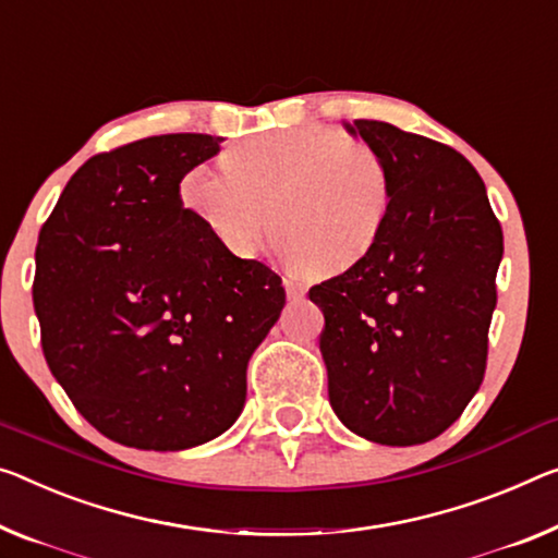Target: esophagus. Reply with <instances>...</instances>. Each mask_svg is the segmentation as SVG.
I'll return each instance as SVG.
<instances>
[{"label":"esophagus","mask_w":558,"mask_h":558,"mask_svg":"<svg viewBox=\"0 0 558 558\" xmlns=\"http://www.w3.org/2000/svg\"><path fill=\"white\" fill-rule=\"evenodd\" d=\"M284 289H287V296L289 299H299L304 294V287L299 284V281H294L291 277H284Z\"/></svg>","instance_id":"34e87169"}]
</instances>
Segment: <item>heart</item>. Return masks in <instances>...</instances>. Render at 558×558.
I'll use <instances>...</instances> for the list:
<instances>
[{
  "instance_id": "heart-1",
  "label": "heart",
  "mask_w": 558,
  "mask_h": 558,
  "mask_svg": "<svg viewBox=\"0 0 558 558\" xmlns=\"http://www.w3.org/2000/svg\"><path fill=\"white\" fill-rule=\"evenodd\" d=\"M182 199L231 254H256L271 211V234L296 269L337 271L381 236L393 182L372 144L333 126H299L229 151L225 171H186Z\"/></svg>"
}]
</instances>
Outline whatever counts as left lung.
Instances as JSON below:
<instances>
[{
  "label": "left lung",
  "instance_id": "left-lung-1",
  "mask_svg": "<svg viewBox=\"0 0 558 558\" xmlns=\"http://www.w3.org/2000/svg\"><path fill=\"white\" fill-rule=\"evenodd\" d=\"M349 132L387 159L391 214L308 299L324 314L331 409L368 441L411 447L447 432L482 387L504 234L464 154L376 119Z\"/></svg>",
  "mask_w": 558,
  "mask_h": 558
}]
</instances>
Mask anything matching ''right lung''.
I'll list each match as a JSON object with an SVG mask.
<instances>
[{
  "label": "right lung",
  "instance_id": "add662e5",
  "mask_svg": "<svg viewBox=\"0 0 558 558\" xmlns=\"http://www.w3.org/2000/svg\"><path fill=\"white\" fill-rule=\"evenodd\" d=\"M221 142L159 134L101 151L39 231L32 299L49 372L124 447L177 451L227 432L284 306L279 274L225 250L179 199Z\"/></svg>",
  "mask_w": 558,
  "mask_h": 558
}]
</instances>
